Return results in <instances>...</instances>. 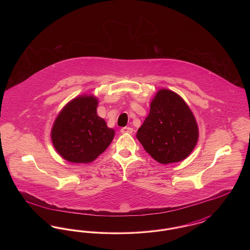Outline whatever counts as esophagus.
<instances>
[{"instance_id": "34e87169", "label": "esophagus", "mask_w": 250, "mask_h": 250, "mask_svg": "<svg viewBox=\"0 0 250 250\" xmlns=\"http://www.w3.org/2000/svg\"><path fill=\"white\" fill-rule=\"evenodd\" d=\"M120 131H121L122 134H131L133 132V129L131 127H126L125 126V127H122Z\"/></svg>"}]
</instances>
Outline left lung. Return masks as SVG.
I'll return each instance as SVG.
<instances>
[{"mask_svg":"<svg viewBox=\"0 0 250 250\" xmlns=\"http://www.w3.org/2000/svg\"><path fill=\"white\" fill-rule=\"evenodd\" d=\"M137 132L144 150L161 164L179 162L194 150L199 128L190 108L176 93L161 89Z\"/></svg>","mask_w":250,"mask_h":250,"instance_id":"1","label":"left lung"}]
</instances>
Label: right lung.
<instances>
[{"mask_svg": "<svg viewBox=\"0 0 250 250\" xmlns=\"http://www.w3.org/2000/svg\"><path fill=\"white\" fill-rule=\"evenodd\" d=\"M98 100L93 95H81L63 107L51 129L54 148L65 160L90 163L111 143L114 130L96 113Z\"/></svg>", "mask_w": 250, "mask_h": 250, "instance_id": "add662e5", "label": "right lung"}]
</instances>
